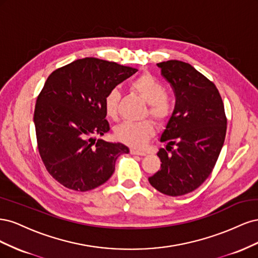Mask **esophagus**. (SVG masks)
Listing matches in <instances>:
<instances>
[{
    "label": "esophagus",
    "instance_id": "1",
    "mask_svg": "<svg viewBox=\"0 0 258 258\" xmlns=\"http://www.w3.org/2000/svg\"><path fill=\"white\" fill-rule=\"evenodd\" d=\"M130 153H131V155H138V156H145L146 155V152L138 151V150H135V148H131Z\"/></svg>",
    "mask_w": 258,
    "mask_h": 258
}]
</instances>
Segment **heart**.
Here are the masks:
<instances>
[{
  "instance_id": "heart-1",
  "label": "heart",
  "mask_w": 258,
  "mask_h": 258,
  "mask_svg": "<svg viewBox=\"0 0 258 258\" xmlns=\"http://www.w3.org/2000/svg\"><path fill=\"white\" fill-rule=\"evenodd\" d=\"M131 87L145 102L148 103V113L158 122L167 120L173 110V100L166 92L163 84L150 73L138 76L131 83ZM119 91L112 88L106 92L103 100L104 112L110 118H115L118 112ZM155 134L151 120L122 121L115 128V137L120 142L132 147H142Z\"/></svg>"
}]
</instances>
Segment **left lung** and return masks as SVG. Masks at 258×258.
Here are the masks:
<instances>
[{"label":"left lung","instance_id":"obj_1","mask_svg":"<svg viewBox=\"0 0 258 258\" xmlns=\"http://www.w3.org/2000/svg\"><path fill=\"white\" fill-rule=\"evenodd\" d=\"M174 90L175 106L160 137V170L148 177L168 196H182L204 183L217 161L226 136L225 108L215 85L189 63H157ZM176 145V148L172 146Z\"/></svg>","mask_w":258,"mask_h":258}]
</instances>
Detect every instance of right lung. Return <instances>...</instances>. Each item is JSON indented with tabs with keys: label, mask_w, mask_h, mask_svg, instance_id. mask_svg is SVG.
<instances>
[{
	"label": "right lung",
	"mask_w": 258,
	"mask_h": 258,
	"mask_svg": "<svg viewBox=\"0 0 258 258\" xmlns=\"http://www.w3.org/2000/svg\"><path fill=\"white\" fill-rule=\"evenodd\" d=\"M138 71L98 58L77 59L53 71L37 97L34 124L38 152L48 173L69 189L87 191L104 184L121 143L97 140L110 130L106 92Z\"/></svg>",
	"instance_id": "right-lung-1"
}]
</instances>
